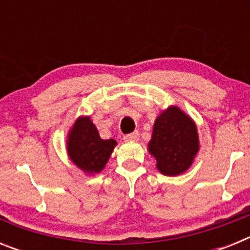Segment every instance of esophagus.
Listing matches in <instances>:
<instances>
[{"label": "esophagus", "instance_id": "1", "mask_svg": "<svg viewBox=\"0 0 250 250\" xmlns=\"http://www.w3.org/2000/svg\"><path fill=\"white\" fill-rule=\"evenodd\" d=\"M139 132L138 131H134V132H131V134H129V135H126V136H124V140L125 141H136V140H139Z\"/></svg>", "mask_w": 250, "mask_h": 250}]
</instances>
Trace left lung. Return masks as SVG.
Returning a JSON list of instances; mask_svg holds the SVG:
<instances>
[{
  "instance_id": "obj_1",
  "label": "left lung",
  "mask_w": 250,
  "mask_h": 250,
  "mask_svg": "<svg viewBox=\"0 0 250 250\" xmlns=\"http://www.w3.org/2000/svg\"><path fill=\"white\" fill-rule=\"evenodd\" d=\"M200 150L199 134L191 116L175 105L159 114L147 151L163 175L178 176L193 165Z\"/></svg>"
}]
</instances>
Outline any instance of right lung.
<instances>
[{"label":"right lung","instance_id":"add662e5","mask_svg":"<svg viewBox=\"0 0 250 250\" xmlns=\"http://www.w3.org/2000/svg\"><path fill=\"white\" fill-rule=\"evenodd\" d=\"M116 140H104L87 115H81L75 120L66 136V151L68 159L85 175L92 176L101 173L107 164Z\"/></svg>","mask_w":250,"mask_h":250}]
</instances>
